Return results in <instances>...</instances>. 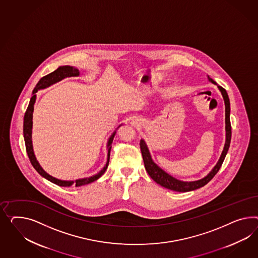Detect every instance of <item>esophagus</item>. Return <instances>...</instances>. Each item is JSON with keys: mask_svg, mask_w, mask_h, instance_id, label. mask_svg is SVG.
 Listing matches in <instances>:
<instances>
[{"mask_svg": "<svg viewBox=\"0 0 258 258\" xmlns=\"http://www.w3.org/2000/svg\"><path fill=\"white\" fill-rule=\"evenodd\" d=\"M133 124H134V125H138V123H137V122H133Z\"/></svg>", "mask_w": 258, "mask_h": 258, "instance_id": "esophagus-1", "label": "esophagus"}]
</instances>
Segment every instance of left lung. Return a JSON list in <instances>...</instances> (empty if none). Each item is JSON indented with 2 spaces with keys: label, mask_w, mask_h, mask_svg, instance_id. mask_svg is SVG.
<instances>
[{
  "label": "left lung",
  "mask_w": 258,
  "mask_h": 258,
  "mask_svg": "<svg viewBox=\"0 0 258 258\" xmlns=\"http://www.w3.org/2000/svg\"><path fill=\"white\" fill-rule=\"evenodd\" d=\"M209 81L213 84H216L212 79L209 78ZM219 89L222 92L223 99H224V103H225V131H226V141H225V145L223 148V153L220 158V160L218 161L216 166L213 168V170L209 173L206 177H204L200 180L197 181L184 182L180 181L176 178H174L173 176H171L170 174H168L166 172H164L162 169H160L156 163H154L153 160L150 157L149 151L147 149V145L144 142V140H141L140 142V147H141V152L143 156V160L145 163V167L147 170V174L150 175V177L153 179L154 181L157 182L158 184H160V186L164 187V188L172 189L174 191H179V192H186V191H190V190H195L196 188H201L203 186H205L206 184H208L214 176L215 174L219 172L220 168L223 164V160L225 159V156L227 154V151L229 149L230 142H231V123H230V101L228 95L226 90L223 88L222 86L218 85Z\"/></svg>",
  "instance_id": "1"
}]
</instances>
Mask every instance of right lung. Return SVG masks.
I'll use <instances>...</instances> for the list:
<instances>
[{
	"label": "right lung",
	"instance_id": "right-lung-1",
	"mask_svg": "<svg viewBox=\"0 0 258 258\" xmlns=\"http://www.w3.org/2000/svg\"><path fill=\"white\" fill-rule=\"evenodd\" d=\"M74 77L79 76V70H77L75 68H72L70 66H63V67H59L57 70H54L53 72L49 73L46 76L42 77L41 79L39 80V82L36 84L35 89L33 91V97L30 99L27 110L25 111L24 114V119H23V136H24V142H25V147H26V151L28 154L29 160L31 161L32 165L34 166L36 172L38 174L42 175L43 177H45L46 179H48L49 181L54 183L58 186L61 187H70L71 185H74L75 187H80L83 185H86L89 184L91 182L96 181L98 179L102 174H104L106 169L108 168L109 165V161H110V152H111V143L112 140L114 137L113 133L110 137L109 142H108V159H107V163L105 165V167L96 175H93L91 177H86V178H83V179H78L75 181H63V180H59L55 177H52L51 175L47 174L39 165V163L37 162V160L35 159V154L33 151V145H32V125H33V111H34V104L35 102V93L39 89H43L46 88L51 84H55L57 82L63 80V78L67 77Z\"/></svg>",
	"mask_w": 258,
	"mask_h": 258
}]
</instances>
